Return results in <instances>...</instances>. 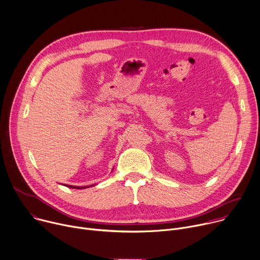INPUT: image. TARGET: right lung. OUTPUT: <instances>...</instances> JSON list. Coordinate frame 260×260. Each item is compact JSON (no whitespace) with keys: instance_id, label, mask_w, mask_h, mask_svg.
Returning a JSON list of instances; mask_svg holds the SVG:
<instances>
[{"instance_id":"1","label":"right lung","mask_w":260,"mask_h":260,"mask_svg":"<svg viewBox=\"0 0 260 260\" xmlns=\"http://www.w3.org/2000/svg\"><path fill=\"white\" fill-rule=\"evenodd\" d=\"M68 187H71V188H88V187H90V185H88V186H73V185H67Z\"/></svg>"}]
</instances>
